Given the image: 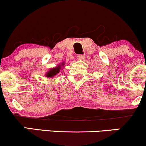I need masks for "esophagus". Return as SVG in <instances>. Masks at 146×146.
Wrapping results in <instances>:
<instances>
[{"instance_id":"esophagus-1","label":"esophagus","mask_w":146,"mask_h":146,"mask_svg":"<svg viewBox=\"0 0 146 146\" xmlns=\"http://www.w3.org/2000/svg\"><path fill=\"white\" fill-rule=\"evenodd\" d=\"M77 58L80 60H84L86 57H85V56H84V55H78V56H77Z\"/></svg>"}]
</instances>
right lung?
Returning a JSON list of instances; mask_svg holds the SVG:
<instances>
[{
    "instance_id": "obj_1",
    "label": "right lung",
    "mask_w": 146,
    "mask_h": 146,
    "mask_svg": "<svg viewBox=\"0 0 146 146\" xmlns=\"http://www.w3.org/2000/svg\"><path fill=\"white\" fill-rule=\"evenodd\" d=\"M65 62H62L61 64H58V66H56V67L50 68L48 71L46 72V73L45 74V76L46 78H53V77L56 76V75L59 73L61 70H62V68H64V66Z\"/></svg>"
}]
</instances>
